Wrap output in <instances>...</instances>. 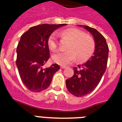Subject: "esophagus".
Here are the masks:
<instances>
[{
	"instance_id": "1",
	"label": "esophagus",
	"mask_w": 122,
	"mask_h": 122,
	"mask_svg": "<svg viewBox=\"0 0 122 122\" xmlns=\"http://www.w3.org/2000/svg\"><path fill=\"white\" fill-rule=\"evenodd\" d=\"M60 68H61V69H65L66 68V66H60Z\"/></svg>"
}]
</instances>
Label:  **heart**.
I'll return each mask as SVG.
<instances>
[{"mask_svg":"<svg viewBox=\"0 0 122 122\" xmlns=\"http://www.w3.org/2000/svg\"><path fill=\"white\" fill-rule=\"evenodd\" d=\"M61 36L66 37L70 42L68 47V51L57 52L52 56L54 62L61 65H66L75 61L76 56L78 61H85L91 57L94 51V42L89 35L76 28H69L60 32ZM48 47L54 51L57 47V35L52 33L47 40Z\"/></svg>","mask_w":122,"mask_h":122,"instance_id":"obj_1","label":"heart"}]
</instances>
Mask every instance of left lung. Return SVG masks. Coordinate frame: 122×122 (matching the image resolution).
I'll return each instance as SVG.
<instances>
[{
  "label": "left lung",
  "mask_w": 122,
  "mask_h": 122,
  "mask_svg": "<svg viewBox=\"0 0 122 122\" xmlns=\"http://www.w3.org/2000/svg\"><path fill=\"white\" fill-rule=\"evenodd\" d=\"M94 37L95 51L94 56L85 63L75 67L74 75L66 80V85L71 94L82 97L92 92L100 82L106 71L109 48L106 39L97 30L88 26H81Z\"/></svg>",
  "instance_id": "left-lung-1"
}]
</instances>
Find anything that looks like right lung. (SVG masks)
I'll list each match as a JSON object with an SVG mask.
<instances>
[{
	"label": "right lung",
	"mask_w": 122,
	"mask_h": 122,
	"mask_svg": "<svg viewBox=\"0 0 122 122\" xmlns=\"http://www.w3.org/2000/svg\"><path fill=\"white\" fill-rule=\"evenodd\" d=\"M66 25H39L21 35L16 49V65L20 78L30 91L38 92L47 89L59 70L57 64L46 68L43 66L50 57L48 38L55 30Z\"/></svg>",
	"instance_id": "add662e5"
}]
</instances>
